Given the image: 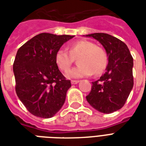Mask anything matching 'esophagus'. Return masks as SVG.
I'll return each instance as SVG.
<instances>
[{
  "mask_svg": "<svg viewBox=\"0 0 146 146\" xmlns=\"http://www.w3.org/2000/svg\"><path fill=\"white\" fill-rule=\"evenodd\" d=\"M80 81H75V80H72V81H71V83L72 84H77L78 83H79Z\"/></svg>",
  "mask_w": 146,
  "mask_h": 146,
  "instance_id": "esophagus-1",
  "label": "esophagus"
}]
</instances>
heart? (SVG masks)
<instances>
[{
    "mask_svg": "<svg viewBox=\"0 0 146 146\" xmlns=\"http://www.w3.org/2000/svg\"><path fill=\"white\" fill-rule=\"evenodd\" d=\"M78 64L66 74L69 78H81L101 74L108 64V57L102 48L88 40H78L68 46V52L58 49L55 52V62L62 72H67L72 67L74 59Z\"/></svg>",
    "mask_w": 146,
    "mask_h": 146,
    "instance_id": "heart-1",
    "label": "heart"
}]
</instances>
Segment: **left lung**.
<instances>
[{"mask_svg":"<svg viewBox=\"0 0 146 146\" xmlns=\"http://www.w3.org/2000/svg\"><path fill=\"white\" fill-rule=\"evenodd\" d=\"M85 36L97 39L108 57L106 72L92 82L86 99L98 111L111 113L123 107L133 89V58L126 44L111 35L96 33Z\"/></svg>","mask_w":146,"mask_h":146,"instance_id":"obj_1","label":"left lung"}]
</instances>
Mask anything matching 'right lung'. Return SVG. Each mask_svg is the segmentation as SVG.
Listing matches in <instances>:
<instances>
[{"label": "right lung", "instance_id": "add662e5", "mask_svg": "<svg viewBox=\"0 0 146 146\" xmlns=\"http://www.w3.org/2000/svg\"><path fill=\"white\" fill-rule=\"evenodd\" d=\"M74 36L43 33L18 49L13 65L16 93L33 115L51 118L62 107L72 85L58 69L55 55Z\"/></svg>", "mask_w": 146, "mask_h": 146}]
</instances>
